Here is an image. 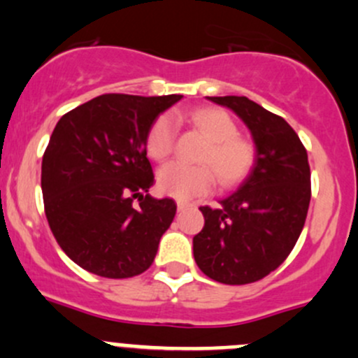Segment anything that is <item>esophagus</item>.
Wrapping results in <instances>:
<instances>
[{"instance_id": "34e87169", "label": "esophagus", "mask_w": 358, "mask_h": 358, "mask_svg": "<svg viewBox=\"0 0 358 358\" xmlns=\"http://www.w3.org/2000/svg\"><path fill=\"white\" fill-rule=\"evenodd\" d=\"M187 206H189V203H187V201H178V210H184V208H187Z\"/></svg>"}]
</instances>
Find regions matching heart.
<instances>
[{"mask_svg": "<svg viewBox=\"0 0 358 358\" xmlns=\"http://www.w3.org/2000/svg\"><path fill=\"white\" fill-rule=\"evenodd\" d=\"M191 122L208 139L201 153V165L172 162L157 174L160 193L178 200H189L208 193L217 179L224 187L236 186L252 172L257 150L250 139L238 136L233 117L220 108H200L191 113ZM176 141V125L172 117L160 115L146 136V152L157 162L171 157Z\"/></svg>", "mask_w": 358, "mask_h": 358, "instance_id": "heart-1", "label": "heart"}]
</instances>
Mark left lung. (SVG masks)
Listing matches in <instances>:
<instances>
[{
  "mask_svg": "<svg viewBox=\"0 0 358 358\" xmlns=\"http://www.w3.org/2000/svg\"><path fill=\"white\" fill-rule=\"evenodd\" d=\"M245 122L257 158L238 191L220 208L200 206L205 226L193 255L205 275L224 285H248L271 274L296 245L310 203L307 150L282 117L246 96H206Z\"/></svg>",
  "mask_w": 358,
  "mask_h": 358,
  "instance_id": "1",
  "label": "left lung"
}]
</instances>
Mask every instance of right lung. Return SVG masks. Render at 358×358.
Segmentation results:
<instances>
[{"label":"right lung","mask_w":358,"mask_h":358,"mask_svg":"<svg viewBox=\"0 0 358 358\" xmlns=\"http://www.w3.org/2000/svg\"><path fill=\"white\" fill-rule=\"evenodd\" d=\"M180 98L101 94L58 120L41 165L44 212L60 248L87 272L125 279L153 264L178 205L148 194L146 136Z\"/></svg>","instance_id":"right-lung-1"}]
</instances>
